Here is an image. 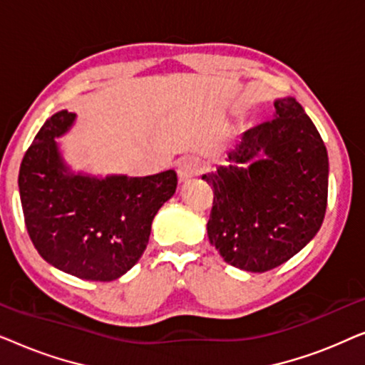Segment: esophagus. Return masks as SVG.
I'll use <instances>...</instances> for the list:
<instances>
[{"instance_id":"obj_1","label":"esophagus","mask_w":365,"mask_h":365,"mask_svg":"<svg viewBox=\"0 0 365 365\" xmlns=\"http://www.w3.org/2000/svg\"><path fill=\"white\" fill-rule=\"evenodd\" d=\"M201 171H202V161L199 158L187 156L181 159L178 164V178L181 182L196 178Z\"/></svg>"}]
</instances>
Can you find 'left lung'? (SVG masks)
Listing matches in <instances>:
<instances>
[{
    "mask_svg": "<svg viewBox=\"0 0 365 365\" xmlns=\"http://www.w3.org/2000/svg\"><path fill=\"white\" fill-rule=\"evenodd\" d=\"M272 121L247 129L226 166L204 174L214 201L207 236L224 261L266 272L301 251L322 226L329 158L294 98L274 101Z\"/></svg>",
    "mask_w": 365,
    "mask_h": 365,
    "instance_id": "obj_1",
    "label": "left lung"
}]
</instances>
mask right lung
Wrapping results in <instances>:
<instances>
[{"instance_id":"1","label":"right lung","mask_w":365,"mask_h":365,"mask_svg":"<svg viewBox=\"0 0 365 365\" xmlns=\"http://www.w3.org/2000/svg\"><path fill=\"white\" fill-rule=\"evenodd\" d=\"M76 114H53L24 154L19 197L29 237L44 261L86 281H114L148 246L156 212L176 192L173 169L144 178L74 173L56 138Z\"/></svg>"}]
</instances>
